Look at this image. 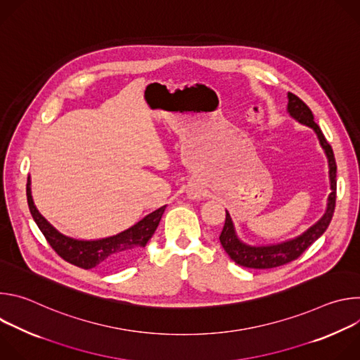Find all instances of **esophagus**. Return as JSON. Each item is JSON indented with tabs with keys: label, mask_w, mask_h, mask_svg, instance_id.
I'll use <instances>...</instances> for the list:
<instances>
[{
	"label": "esophagus",
	"mask_w": 360,
	"mask_h": 360,
	"mask_svg": "<svg viewBox=\"0 0 360 360\" xmlns=\"http://www.w3.org/2000/svg\"><path fill=\"white\" fill-rule=\"evenodd\" d=\"M186 193H188V196H189L191 199H199V198L203 195L202 188L198 186V185H189V186L186 188Z\"/></svg>",
	"instance_id": "1"
}]
</instances>
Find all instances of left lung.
Instances as JSON below:
<instances>
[{
	"mask_svg": "<svg viewBox=\"0 0 360 360\" xmlns=\"http://www.w3.org/2000/svg\"><path fill=\"white\" fill-rule=\"evenodd\" d=\"M288 99H289L288 112L290 114V117H293L296 121H299L303 125L311 127L316 132L319 142H321L322 148L325 149L328 162H329V179H330V191L332 192L328 198L326 212L321 218V221H318L314 226H311L300 236L286 240V242H282V243H278V245L250 246V245L243 243L236 236L231 215L226 212V219H225L224 229L219 235V240H221V245L225 249V252L229 255V258L235 264L245 266V268L271 269V268L286 265V264L297 259L307 248H309L318 238L322 236V233L328 229V226L333 218V212H335V207H336V161H335V155H333V149L329 145V142L326 141L325 135L322 134L319 125L314 121V114L309 110V107H307L299 96H296L292 92L288 94Z\"/></svg>",
	"mask_w": 360,
	"mask_h": 360,
	"instance_id": "obj_1",
	"label": "left lung"
}]
</instances>
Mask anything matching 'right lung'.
I'll use <instances>...</instances> for the list:
<instances>
[{
  "label": "right lung",
  "instance_id": "obj_1",
  "mask_svg": "<svg viewBox=\"0 0 360 360\" xmlns=\"http://www.w3.org/2000/svg\"><path fill=\"white\" fill-rule=\"evenodd\" d=\"M27 200L35 224L38 225L39 231L42 232L51 248L64 261L82 269H117L120 266H124L142 248H145L153 232L157 231L162 214L167 208L165 205V207L153 211L138 224L118 235L96 240H79L60 233L38 212L31 196L30 178L27 181Z\"/></svg>",
  "mask_w": 360,
  "mask_h": 360
}]
</instances>
